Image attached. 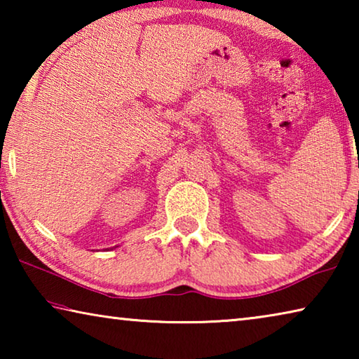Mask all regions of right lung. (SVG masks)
Masks as SVG:
<instances>
[{"instance_id": "right-lung-1", "label": "right lung", "mask_w": 359, "mask_h": 359, "mask_svg": "<svg viewBox=\"0 0 359 359\" xmlns=\"http://www.w3.org/2000/svg\"><path fill=\"white\" fill-rule=\"evenodd\" d=\"M115 247H118V245H115ZM115 247H114V248H115Z\"/></svg>"}]
</instances>
